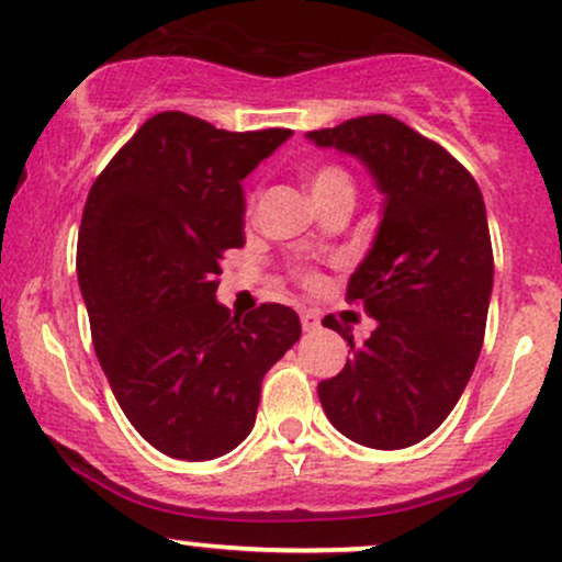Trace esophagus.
<instances>
[{
    "mask_svg": "<svg viewBox=\"0 0 562 562\" xmlns=\"http://www.w3.org/2000/svg\"><path fill=\"white\" fill-rule=\"evenodd\" d=\"M301 324H303V329H306V333H314V329H319V314H316V311H311V308H303L301 311Z\"/></svg>",
    "mask_w": 562,
    "mask_h": 562,
    "instance_id": "esophagus-1",
    "label": "esophagus"
}]
</instances>
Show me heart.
<instances>
[{"mask_svg":"<svg viewBox=\"0 0 562 562\" xmlns=\"http://www.w3.org/2000/svg\"><path fill=\"white\" fill-rule=\"evenodd\" d=\"M308 188L314 193L316 204L335 199V195H353V175L346 167L337 165V161H322L314 170L308 172ZM256 193L248 195V212H254ZM293 277L303 285H314L316 272L308 267H293Z\"/></svg>","mask_w":562,"mask_h":562,"instance_id":"obj_1","label":"heart"}]
</instances>
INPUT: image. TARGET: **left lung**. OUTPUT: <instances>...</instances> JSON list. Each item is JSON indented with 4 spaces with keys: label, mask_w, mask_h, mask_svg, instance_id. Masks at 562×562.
Instances as JSON below:
<instances>
[{
    "label": "left lung",
    "mask_w": 562,
    "mask_h": 562,
    "mask_svg": "<svg viewBox=\"0 0 562 562\" xmlns=\"http://www.w3.org/2000/svg\"><path fill=\"white\" fill-rule=\"evenodd\" d=\"M308 138L361 159L384 193L380 233L346 290L380 327L356 342L324 316L353 356L319 382L322 408L358 445L411 448L456 408L484 342L495 259L482 191L448 148L390 114Z\"/></svg>",
    "instance_id": "obj_1"
}]
</instances>
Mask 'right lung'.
I'll return each instance as SVG.
<instances>
[{
	"instance_id": "1",
	"label": "right lung",
	"mask_w": 562,
	"mask_h": 562,
	"mask_svg": "<svg viewBox=\"0 0 562 562\" xmlns=\"http://www.w3.org/2000/svg\"><path fill=\"white\" fill-rule=\"evenodd\" d=\"M285 138L159 112L88 191L78 282L93 350L127 422L170 458L238 448L263 374L301 337L293 308L261 303L240 319L214 301L222 259L246 246L240 180Z\"/></svg>"
}]
</instances>
